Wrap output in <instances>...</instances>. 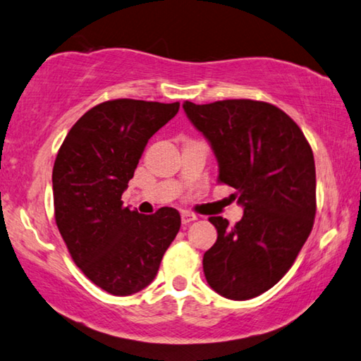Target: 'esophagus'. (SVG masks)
Masks as SVG:
<instances>
[{"label": "esophagus", "instance_id": "esophagus-1", "mask_svg": "<svg viewBox=\"0 0 361 361\" xmlns=\"http://www.w3.org/2000/svg\"><path fill=\"white\" fill-rule=\"evenodd\" d=\"M195 219H197V216L192 215V213H189V212H183V213H181V223L185 224V226L189 224V223L195 221Z\"/></svg>", "mask_w": 361, "mask_h": 361}]
</instances>
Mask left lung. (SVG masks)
Listing matches in <instances>:
<instances>
[{"instance_id":"1","label":"left lung","mask_w":361,"mask_h":361,"mask_svg":"<svg viewBox=\"0 0 361 361\" xmlns=\"http://www.w3.org/2000/svg\"><path fill=\"white\" fill-rule=\"evenodd\" d=\"M218 159V183L235 189L239 223L210 216L218 239L204 255V274L218 295L245 301L272 288L295 262L312 231L314 152L302 130L266 102L183 103Z\"/></svg>"}]
</instances>
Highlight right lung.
Masks as SVG:
<instances>
[{
	"label": "right lung",
	"mask_w": 361,
	"mask_h": 361,
	"mask_svg": "<svg viewBox=\"0 0 361 361\" xmlns=\"http://www.w3.org/2000/svg\"><path fill=\"white\" fill-rule=\"evenodd\" d=\"M180 103L108 100L78 119L52 170L54 215L66 248L90 282L129 296L154 280L178 234V210L142 215L122 205L145 146Z\"/></svg>",
	"instance_id": "obj_1"
}]
</instances>
